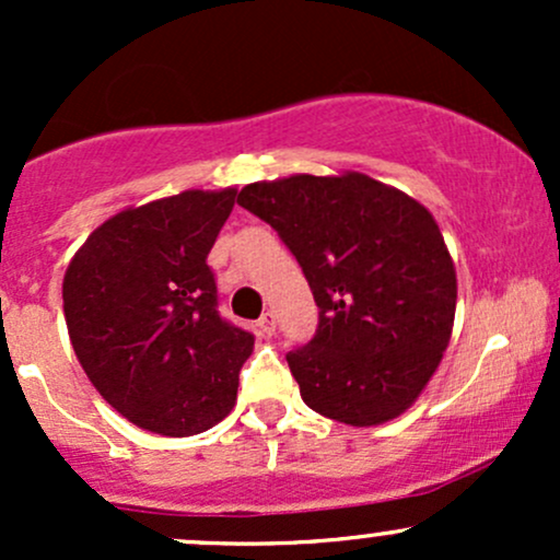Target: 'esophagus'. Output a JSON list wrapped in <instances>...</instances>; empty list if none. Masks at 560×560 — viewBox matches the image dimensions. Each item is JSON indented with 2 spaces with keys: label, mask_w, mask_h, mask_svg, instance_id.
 <instances>
[{
  "label": "esophagus",
  "mask_w": 560,
  "mask_h": 560,
  "mask_svg": "<svg viewBox=\"0 0 560 560\" xmlns=\"http://www.w3.org/2000/svg\"><path fill=\"white\" fill-rule=\"evenodd\" d=\"M258 329H260V334H266V337H271V334L276 331V316L271 311L262 313V316L258 318Z\"/></svg>",
  "instance_id": "esophagus-1"
}]
</instances>
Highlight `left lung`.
I'll return each mask as SVG.
<instances>
[{
  "mask_svg": "<svg viewBox=\"0 0 560 560\" xmlns=\"http://www.w3.org/2000/svg\"><path fill=\"white\" fill-rule=\"evenodd\" d=\"M236 202L279 231L316 298V334L287 352L307 408L350 427L405 413L447 350L458 300L432 213L355 171L255 182Z\"/></svg>",
  "mask_w": 560,
  "mask_h": 560,
  "instance_id": "obj_1",
  "label": "left lung"
}]
</instances>
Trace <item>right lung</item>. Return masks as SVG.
I'll use <instances>...</instances> for the list:
<instances>
[{
	"label": "right lung",
	"instance_id": "add662e5",
	"mask_svg": "<svg viewBox=\"0 0 560 560\" xmlns=\"http://www.w3.org/2000/svg\"><path fill=\"white\" fill-rule=\"evenodd\" d=\"M236 189L155 199L89 234L62 279L75 358L107 402L163 436L231 413L255 337L218 313L208 266Z\"/></svg>",
	"mask_w": 560,
	"mask_h": 560
}]
</instances>
